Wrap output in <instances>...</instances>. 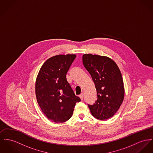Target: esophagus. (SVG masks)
<instances>
[{
  "label": "esophagus",
  "instance_id": "obj_1",
  "mask_svg": "<svg viewBox=\"0 0 153 153\" xmlns=\"http://www.w3.org/2000/svg\"><path fill=\"white\" fill-rule=\"evenodd\" d=\"M79 97L80 98V99L82 100H83V93H82V94H80V95H79Z\"/></svg>",
  "mask_w": 153,
  "mask_h": 153
}]
</instances>
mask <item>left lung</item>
Listing matches in <instances>:
<instances>
[{
	"instance_id": "1",
	"label": "left lung",
	"mask_w": 153,
	"mask_h": 153,
	"mask_svg": "<svg viewBox=\"0 0 153 153\" xmlns=\"http://www.w3.org/2000/svg\"><path fill=\"white\" fill-rule=\"evenodd\" d=\"M82 59L97 90V101L93 105L88 104L92 115L100 120L112 117L124 98L125 89L120 71L116 63L106 56L84 54Z\"/></svg>"
}]
</instances>
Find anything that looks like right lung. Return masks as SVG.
<instances>
[{
	"instance_id": "add662e5",
	"label": "right lung",
	"mask_w": 153,
	"mask_h": 153,
	"mask_svg": "<svg viewBox=\"0 0 153 153\" xmlns=\"http://www.w3.org/2000/svg\"><path fill=\"white\" fill-rule=\"evenodd\" d=\"M76 55H59L43 64L36 77L35 94L38 104L47 118L62 123L71 117L76 102L81 101L66 80V73Z\"/></svg>"
}]
</instances>
